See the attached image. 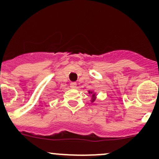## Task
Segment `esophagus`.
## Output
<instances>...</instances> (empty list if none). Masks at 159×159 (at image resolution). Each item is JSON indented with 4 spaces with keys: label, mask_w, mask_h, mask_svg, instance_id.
Listing matches in <instances>:
<instances>
[{
    "label": "esophagus",
    "mask_w": 159,
    "mask_h": 159,
    "mask_svg": "<svg viewBox=\"0 0 159 159\" xmlns=\"http://www.w3.org/2000/svg\"><path fill=\"white\" fill-rule=\"evenodd\" d=\"M70 87L71 88V89H75V88L77 87V83L76 82H70Z\"/></svg>",
    "instance_id": "1"
}]
</instances>
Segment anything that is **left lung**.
Returning a JSON list of instances; mask_svg holds the SVG:
<instances>
[{"label": "left lung", "mask_w": 159, "mask_h": 159, "mask_svg": "<svg viewBox=\"0 0 159 159\" xmlns=\"http://www.w3.org/2000/svg\"><path fill=\"white\" fill-rule=\"evenodd\" d=\"M89 94H91V102H94V101H95V99H96L95 93H94L93 91H89Z\"/></svg>", "instance_id": "obj_1"}]
</instances>
